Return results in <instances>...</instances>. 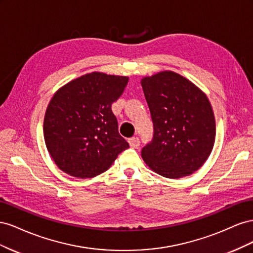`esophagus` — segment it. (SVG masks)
<instances>
[{"mask_svg":"<svg viewBox=\"0 0 253 253\" xmlns=\"http://www.w3.org/2000/svg\"><path fill=\"white\" fill-rule=\"evenodd\" d=\"M128 143H129V145H131L132 148L137 149L140 145V140L137 138V137H133V138L128 139Z\"/></svg>","mask_w":253,"mask_h":253,"instance_id":"1","label":"esophagus"}]
</instances>
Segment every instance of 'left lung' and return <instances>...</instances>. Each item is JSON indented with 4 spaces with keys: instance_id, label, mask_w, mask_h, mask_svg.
Returning <instances> with one entry per match:
<instances>
[{
    "instance_id": "left-lung-1",
    "label": "left lung",
    "mask_w": 253,
    "mask_h": 253,
    "mask_svg": "<svg viewBox=\"0 0 253 253\" xmlns=\"http://www.w3.org/2000/svg\"><path fill=\"white\" fill-rule=\"evenodd\" d=\"M140 82L154 125L153 140L141 151L143 162L167 178L191 175L206 163L215 141V118L208 97L172 71Z\"/></svg>"
}]
</instances>
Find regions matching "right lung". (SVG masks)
<instances>
[{"label":"right lung","instance_id":"obj_1","mask_svg":"<svg viewBox=\"0 0 253 253\" xmlns=\"http://www.w3.org/2000/svg\"><path fill=\"white\" fill-rule=\"evenodd\" d=\"M127 82L126 76L93 72L66 83L52 96L43 133L60 170L78 178L95 177L128 148L111 109Z\"/></svg>","mask_w":253,"mask_h":253}]
</instances>
